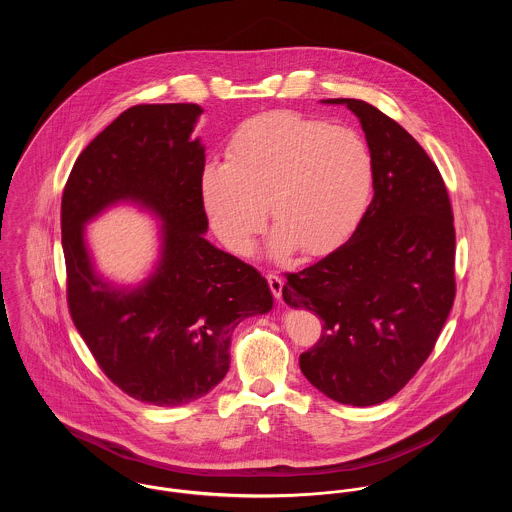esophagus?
Returning <instances> with one entry per match:
<instances>
[{
	"instance_id": "34e87169",
	"label": "esophagus",
	"mask_w": 512,
	"mask_h": 512,
	"mask_svg": "<svg viewBox=\"0 0 512 512\" xmlns=\"http://www.w3.org/2000/svg\"><path fill=\"white\" fill-rule=\"evenodd\" d=\"M266 280H268V284H270V290L274 293V297H276V299H282V290H284V280H282V276H278V274H268Z\"/></svg>"
}]
</instances>
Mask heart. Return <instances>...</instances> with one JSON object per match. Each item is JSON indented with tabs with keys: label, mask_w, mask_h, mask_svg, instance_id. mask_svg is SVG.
Listing matches in <instances>:
<instances>
[{
	"label": "heart",
	"mask_w": 512,
	"mask_h": 512,
	"mask_svg": "<svg viewBox=\"0 0 512 512\" xmlns=\"http://www.w3.org/2000/svg\"><path fill=\"white\" fill-rule=\"evenodd\" d=\"M374 163L359 132L297 112L246 120L230 138L226 161H209L201 203L220 242L248 254L266 220L276 230L272 258L295 248L321 256L343 244L370 203Z\"/></svg>",
	"instance_id": "1"
}]
</instances>
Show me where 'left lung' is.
I'll use <instances>...</instances> for the list:
<instances>
[{"label":"left lung","mask_w":512,"mask_h":512,"mask_svg":"<svg viewBox=\"0 0 512 512\" xmlns=\"http://www.w3.org/2000/svg\"><path fill=\"white\" fill-rule=\"evenodd\" d=\"M361 122L374 197L353 236L317 264L288 274L293 309L323 321L299 357L303 376L339 404L392 398L430 357L455 297V228L436 163L372 104L331 98Z\"/></svg>","instance_id":"8db88e82"}]
</instances>
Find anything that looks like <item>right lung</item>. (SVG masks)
Returning a JSON list of instances; mask_svg holds the SVG:
<instances>
[{"instance_id":"right-lung-1","label":"right lung","mask_w":512,"mask_h":512,"mask_svg":"<svg viewBox=\"0 0 512 512\" xmlns=\"http://www.w3.org/2000/svg\"><path fill=\"white\" fill-rule=\"evenodd\" d=\"M201 114L197 104L122 112L78 155L61 203L74 325L104 374L153 406L211 392L228 372L234 327L274 307L266 278L205 238V146L191 138ZM128 202L162 222L158 260L136 287L95 270L83 230Z\"/></svg>"}]
</instances>
